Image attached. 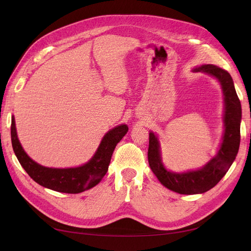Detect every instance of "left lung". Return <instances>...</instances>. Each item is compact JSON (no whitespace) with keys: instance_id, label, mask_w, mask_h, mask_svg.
<instances>
[{"instance_id":"left-lung-1","label":"left lung","mask_w":251,"mask_h":251,"mask_svg":"<svg viewBox=\"0 0 251 251\" xmlns=\"http://www.w3.org/2000/svg\"><path fill=\"white\" fill-rule=\"evenodd\" d=\"M194 71L210 74L218 78L222 85L225 101V132L219 153L198 171L183 174L172 173L166 171L161 162L160 149L154 133H150L149 139L148 160L151 170L165 187L182 195L202 194L216 186L234 161L241 139V102L235 92L230 74L214 65H203L196 68Z\"/></svg>"}]
</instances>
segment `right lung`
Wrapping results in <instances>:
<instances>
[{"label": "right lung", "instance_id": "1", "mask_svg": "<svg viewBox=\"0 0 251 251\" xmlns=\"http://www.w3.org/2000/svg\"><path fill=\"white\" fill-rule=\"evenodd\" d=\"M127 130L126 125L114 127L105 134L94 157L88 163L73 169L45 168L30 159L18 139L14 118L11 120V142L19 162L36 183L59 193L78 194L100 183L108 172L116 144L123 139Z\"/></svg>", "mask_w": 251, "mask_h": 251}]
</instances>
